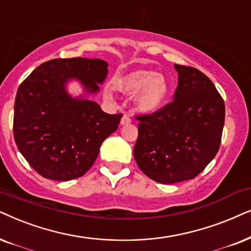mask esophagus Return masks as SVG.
I'll return each mask as SVG.
<instances>
[{"label":"esophagus","instance_id":"obj_1","mask_svg":"<svg viewBox=\"0 0 251 251\" xmlns=\"http://www.w3.org/2000/svg\"><path fill=\"white\" fill-rule=\"evenodd\" d=\"M131 122H132V119L129 118L128 115H124L122 120H120V124H122V125H128Z\"/></svg>","mask_w":251,"mask_h":251}]
</instances>
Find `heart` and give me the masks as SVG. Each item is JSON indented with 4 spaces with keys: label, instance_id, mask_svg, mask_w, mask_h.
I'll use <instances>...</instances> for the list:
<instances>
[{
    "label": "heart",
    "instance_id": "b5f03b06",
    "mask_svg": "<svg viewBox=\"0 0 251 251\" xmlns=\"http://www.w3.org/2000/svg\"><path fill=\"white\" fill-rule=\"evenodd\" d=\"M119 88L128 95H136V106L143 112H155L162 108L169 95L170 87L162 75L152 71L132 73L119 82ZM106 98L111 99L110 91H105Z\"/></svg>",
    "mask_w": 251,
    "mask_h": 251
}]
</instances>
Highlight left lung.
<instances>
[{
    "label": "left lung",
    "mask_w": 251,
    "mask_h": 251,
    "mask_svg": "<svg viewBox=\"0 0 251 251\" xmlns=\"http://www.w3.org/2000/svg\"><path fill=\"white\" fill-rule=\"evenodd\" d=\"M178 87L170 103L152 115L138 117L134 159L160 183L194 179L218 152L225 103L211 80L190 66L175 64Z\"/></svg>",
    "instance_id": "1"
}]
</instances>
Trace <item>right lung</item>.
<instances>
[{"mask_svg": "<svg viewBox=\"0 0 251 251\" xmlns=\"http://www.w3.org/2000/svg\"><path fill=\"white\" fill-rule=\"evenodd\" d=\"M109 64L99 58H57L38 66L17 91L13 136L28 164L47 179L69 181L92 168L102 142L123 115H109L89 96L100 92ZM78 81L83 94L67 92Z\"/></svg>", "mask_w": 251, "mask_h": 251, "instance_id": "1", "label": "right lung"}]
</instances>
